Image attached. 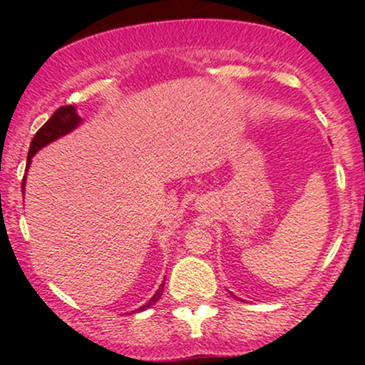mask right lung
Here are the masks:
<instances>
[{"mask_svg":"<svg viewBox=\"0 0 365 365\" xmlns=\"http://www.w3.org/2000/svg\"><path fill=\"white\" fill-rule=\"evenodd\" d=\"M82 123V118L77 115V110H75V106H61L58 108L56 111L53 113V116L49 118L46 123L37 130V133L34 135V139L31 142V148H29V156H27V168L31 166V159L34 154L37 153L39 149H43L44 145H48L49 142L60 139V137L66 135V133L72 132L73 128H77L78 125ZM25 178L24 177V182H22V190H25ZM166 279V278H165ZM165 283V282H163ZM159 284L158 292L154 293L153 297H150V300L145 305H142V307L137 309L135 312H140V311H145V309L150 307L153 304H156L159 299H161L163 295V288H165V284Z\"/></svg>","mask_w":365,"mask_h":365,"instance_id":"1","label":"right lung"}]
</instances>
